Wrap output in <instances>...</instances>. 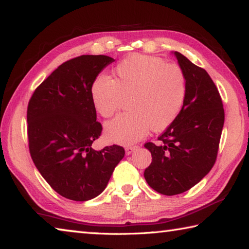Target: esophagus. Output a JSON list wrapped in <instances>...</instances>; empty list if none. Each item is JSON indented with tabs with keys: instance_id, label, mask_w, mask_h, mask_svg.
Instances as JSON below:
<instances>
[{
	"instance_id": "34e87169",
	"label": "esophagus",
	"mask_w": 249,
	"mask_h": 249,
	"mask_svg": "<svg viewBox=\"0 0 249 249\" xmlns=\"http://www.w3.org/2000/svg\"><path fill=\"white\" fill-rule=\"evenodd\" d=\"M137 148V146H127L125 148V150H126V154L127 155H130L133 153V151Z\"/></svg>"
}]
</instances>
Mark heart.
Here are the masks:
<instances>
[{
	"label": "heart",
	"instance_id": "heart-1",
	"mask_svg": "<svg viewBox=\"0 0 249 249\" xmlns=\"http://www.w3.org/2000/svg\"><path fill=\"white\" fill-rule=\"evenodd\" d=\"M115 80L99 77L92 84L91 99L95 111L111 117L128 99L130 112L105 125V134L119 144H132L149 129L162 130L174 123L182 109L187 81L182 69L165 64L161 58L132 54L114 69Z\"/></svg>",
	"mask_w": 249,
	"mask_h": 249
}]
</instances>
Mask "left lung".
<instances>
[{
	"instance_id": "1",
	"label": "left lung",
	"mask_w": 249,
	"mask_h": 249,
	"mask_svg": "<svg viewBox=\"0 0 249 249\" xmlns=\"http://www.w3.org/2000/svg\"><path fill=\"white\" fill-rule=\"evenodd\" d=\"M187 81V94L177 120L158 137L159 144L146 142L151 163L144 177L155 191L175 196L199 183L216 160L224 125V108L213 80L178 52Z\"/></svg>"
}]
</instances>
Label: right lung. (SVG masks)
<instances>
[{"instance_id": "right-lung-1", "label": "right lung", "mask_w": 249, "mask_h": 249, "mask_svg": "<svg viewBox=\"0 0 249 249\" xmlns=\"http://www.w3.org/2000/svg\"><path fill=\"white\" fill-rule=\"evenodd\" d=\"M114 59L83 54L64 62L37 88L27 107L28 145L34 163L59 195L88 201L104 191L125 155L123 147L92 148L96 122L91 88Z\"/></svg>"}]
</instances>
